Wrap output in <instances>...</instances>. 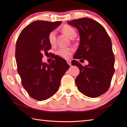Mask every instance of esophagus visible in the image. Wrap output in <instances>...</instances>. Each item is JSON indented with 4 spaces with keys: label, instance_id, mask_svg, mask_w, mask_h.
<instances>
[{
    "label": "esophagus",
    "instance_id": "esophagus-1",
    "mask_svg": "<svg viewBox=\"0 0 127 127\" xmlns=\"http://www.w3.org/2000/svg\"><path fill=\"white\" fill-rule=\"evenodd\" d=\"M66 62H67V63H68L69 65H71V61H70V60H67V61H66Z\"/></svg>",
    "mask_w": 127,
    "mask_h": 127
}]
</instances>
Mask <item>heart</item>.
Here are the masks:
<instances>
[{"label": "heart", "mask_w": 127, "mask_h": 127, "mask_svg": "<svg viewBox=\"0 0 127 127\" xmlns=\"http://www.w3.org/2000/svg\"><path fill=\"white\" fill-rule=\"evenodd\" d=\"M62 31L66 35L71 39L72 37L76 36V31L72 27L68 25L64 26ZM56 32L55 31L51 32L48 35V41L51 45H55L56 44ZM72 52V50L70 48H61L57 51V55L60 56L61 57L67 59L68 58Z\"/></svg>", "instance_id": "1"}]
</instances>
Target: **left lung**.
<instances>
[{
	"label": "left lung",
	"mask_w": 127,
	"mask_h": 127,
	"mask_svg": "<svg viewBox=\"0 0 127 127\" xmlns=\"http://www.w3.org/2000/svg\"><path fill=\"white\" fill-rule=\"evenodd\" d=\"M68 24L76 28L80 34V45L74 59H85L89 63L83 66L76 60L71 62L80 69L75 79L77 87L84 95L96 98L109 90L115 72L111 39L104 27L92 19L79 18Z\"/></svg>",
	"instance_id": "left-lung-1"
}]
</instances>
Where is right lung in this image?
I'll use <instances>...</instances> for the list:
<instances>
[{
	"mask_svg": "<svg viewBox=\"0 0 127 127\" xmlns=\"http://www.w3.org/2000/svg\"><path fill=\"white\" fill-rule=\"evenodd\" d=\"M61 23L34 21L23 29L16 41L15 57L21 82L29 96L37 100H46L57 92L70 67L58 56L49 64L42 62V53L51 48L48 34Z\"/></svg>",
	"mask_w": 127,
	"mask_h": 127,
	"instance_id": "obj_1",
	"label": "right lung"
}]
</instances>
